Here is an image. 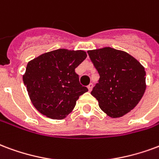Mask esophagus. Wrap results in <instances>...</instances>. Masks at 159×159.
I'll use <instances>...</instances> for the list:
<instances>
[{
    "mask_svg": "<svg viewBox=\"0 0 159 159\" xmlns=\"http://www.w3.org/2000/svg\"><path fill=\"white\" fill-rule=\"evenodd\" d=\"M88 89H89V91L91 92L92 91V89H93V84L92 83H90L89 86H88Z\"/></svg>",
    "mask_w": 159,
    "mask_h": 159,
    "instance_id": "1",
    "label": "esophagus"
}]
</instances>
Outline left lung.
<instances>
[{
	"mask_svg": "<svg viewBox=\"0 0 159 159\" xmlns=\"http://www.w3.org/2000/svg\"><path fill=\"white\" fill-rule=\"evenodd\" d=\"M88 53L100 76L91 92L100 109L111 118L130 112L145 93V68L128 53L110 47Z\"/></svg>",
	"mask_w": 159,
	"mask_h": 159,
	"instance_id": "8db88e82",
	"label": "left lung"
}]
</instances>
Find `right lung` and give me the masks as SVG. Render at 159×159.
<instances>
[{
	"label": "right lung",
	"instance_id": "add662e5",
	"mask_svg": "<svg viewBox=\"0 0 159 159\" xmlns=\"http://www.w3.org/2000/svg\"><path fill=\"white\" fill-rule=\"evenodd\" d=\"M87 58L84 50L59 49L28 63L23 80L33 105L53 120L66 117L81 95L89 91L80 84L75 69Z\"/></svg>",
	"mask_w": 159,
	"mask_h": 159
}]
</instances>
